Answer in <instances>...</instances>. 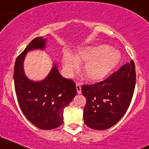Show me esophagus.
<instances>
[{
  "instance_id": "obj_1",
  "label": "esophagus",
  "mask_w": 149,
  "mask_h": 149,
  "mask_svg": "<svg viewBox=\"0 0 149 149\" xmlns=\"http://www.w3.org/2000/svg\"><path fill=\"white\" fill-rule=\"evenodd\" d=\"M76 90H77V93L78 94H81V86L80 83H76Z\"/></svg>"
}]
</instances>
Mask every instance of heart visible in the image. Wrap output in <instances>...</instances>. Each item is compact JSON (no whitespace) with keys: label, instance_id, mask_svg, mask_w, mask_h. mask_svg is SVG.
<instances>
[{"label":"heart","instance_id":"b5f03b06","mask_svg":"<svg viewBox=\"0 0 149 149\" xmlns=\"http://www.w3.org/2000/svg\"><path fill=\"white\" fill-rule=\"evenodd\" d=\"M118 51L109 49L107 45L90 46L80 49L72 56L66 52L62 56L61 62L65 73L73 77L79 68V63H84L83 71L91 81H98L105 77L120 61Z\"/></svg>","mask_w":149,"mask_h":149}]
</instances>
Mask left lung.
<instances>
[{"label":"left lung","instance_id":"1","mask_svg":"<svg viewBox=\"0 0 149 149\" xmlns=\"http://www.w3.org/2000/svg\"><path fill=\"white\" fill-rule=\"evenodd\" d=\"M135 84V65L131 61L103 81L83 86L81 91L86 98L84 123L97 130H107L117 123L130 107Z\"/></svg>","mask_w":149,"mask_h":149}]
</instances>
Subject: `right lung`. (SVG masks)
<instances>
[{
	"label": "right lung",
	"instance_id": "add662e5",
	"mask_svg": "<svg viewBox=\"0 0 149 149\" xmlns=\"http://www.w3.org/2000/svg\"><path fill=\"white\" fill-rule=\"evenodd\" d=\"M47 40L36 37L16 58L14 67V83L21 110L35 127L52 130L63 122V109L76 96V84L63 78L54 65L48 76L41 81H30L23 69L24 58L27 52L44 49Z\"/></svg>",
	"mask_w": 149,
	"mask_h": 149
}]
</instances>
